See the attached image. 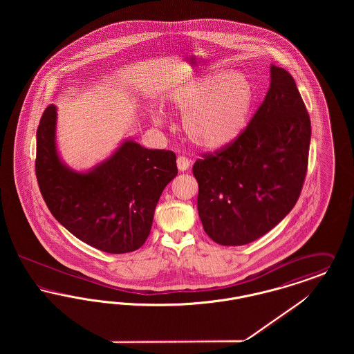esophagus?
<instances>
[{
	"mask_svg": "<svg viewBox=\"0 0 354 354\" xmlns=\"http://www.w3.org/2000/svg\"><path fill=\"white\" fill-rule=\"evenodd\" d=\"M189 165H191V160L188 159V158H185V156H178V159H176V166H178V169L179 171H187V169H189Z\"/></svg>",
	"mask_w": 354,
	"mask_h": 354,
	"instance_id": "esophagus-1",
	"label": "esophagus"
}]
</instances>
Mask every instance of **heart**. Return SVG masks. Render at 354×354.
<instances>
[{
    "mask_svg": "<svg viewBox=\"0 0 354 354\" xmlns=\"http://www.w3.org/2000/svg\"><path fill=\"white\" fill-rule=\"evenodd\" d=\"M254 91L237 71H216L195 77L169 90L167 103L182 113V131L195 147L216 151L243 134L252 113ZM156 126L165 124L159 110L151 113Z\"/></svg>",
    "mask_w": 354,
    "mask_h": 354,
    "instance_id": "b5f03b06",
    "label": "heart"
}]
</instances>
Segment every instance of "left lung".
Masks as SVG:
<instances>
[{
  "mask_svg": "<svg viewBox=\"0 0 354 354\" xmlns=\"http://www.w3.org/2000/svg\"><path fill=\"white\" fill-rule=\"evenodd\" d=\"M310 119L292 75L270 65L268 93L232 145L192 172L205 234L244 245L270 232L297 202L308 167Z\"/></svg>",
  "mask_w": 354,
  "mask_h": 354,
  "instance_id": "left-lung-1",
  "label": "left lung"
}]
</instances>
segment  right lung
<instances>
[{
    "label": "right lung",
    "mask_w": 354,
    "mask_h": 354,
    "mask_svg": "<svg viewBox=\"0 0 354 354\" xmlns=\"http://www.w3.org/2000/svg\"><path fill=\"white\" fill-rule=\"evenodd\" d=\"M35 175L53 216L70 234L103 252L140 248L151 231L155 207L178 175L172 151L149 150L131 138L90 169H71L57 146V107L37 130Z\"/></svg>",
    "instance_id": "1"
}]
</instances>
